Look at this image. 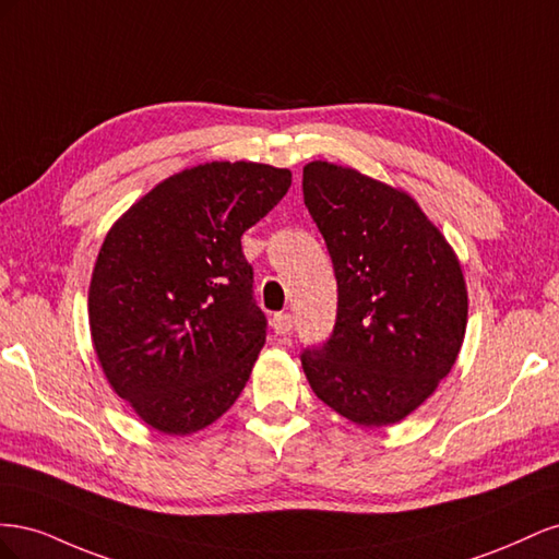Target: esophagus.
I'll use <instances>...</instances> for the list:
<instances>
[{
    "label": "esophagus",
    "mask_w": 559,
    "mask_h": 559,
    "mask_svg": "<svg viewBox=\"0 0 559 559\" xmlns=\"http://www.w3.org/2000/svg\"><path fill=\"white\" fill-rule=\"evenodd\" d=\"M292 326H294L292 314L280 312V314H275V317H273V331H275L277 335H286V333L292 331Z\"/></svg>",
    "instance_id": "1"
}]
</instances>
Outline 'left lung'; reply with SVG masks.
Instances as JSON below:
<instances>
[{"label": "left lung", "instance_id": "left-lung-1", "mask_svg": "<svg viewBox=\"0 0 559 559\" xmlns=\"http://www.w3.org/2000/svg\"><path fill=\"white\" fill-rule=\"evenodd\" d=\"M302 198L337 280L333 335L302 352V370L317 399L354 425H396L460 357L468 319L460 259L411 193L354 167L308 163Z\"/></svg>", "mask_w": 559, "mask_h": 559}]
</instances>
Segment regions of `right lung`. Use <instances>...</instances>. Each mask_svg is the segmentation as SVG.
Wrapping results in <instances>:
<instances>
[{
    "label": "right lung",
    "mask_w": 559,
    "mask_h": 559,
    "mask_svg": "<svg viewBox=\"0 0 559 559\" xmlns=\"http://www.w3.org/2000/svg\"><path fill=\"white\" fill-rule=\"evenodd\" d=\"M289 186L284 167L202 163L109 228L88 289L91 337L109 386L151 429L189 436L238 401L265 345L240 238Z\"/></svg>",
    "instance_id": "obj_1"
}]
</instances>
